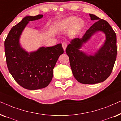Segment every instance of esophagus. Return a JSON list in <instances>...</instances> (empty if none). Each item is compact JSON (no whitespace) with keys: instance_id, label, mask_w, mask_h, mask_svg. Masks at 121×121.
<instances>
[{"instance_id":"obj_1","label":"esophagus","mask_w":121,"mask_h":121,"mask_svg":"<svg viewBox=\"0 0 121 121\" xmlns=\"http://www.w3.org/2000/svg\"><path fill=\"white\" fill-rule=\"evenodd\" d=\"M62 47H63V49L64 51L65 50V49H66V48H67V42H63L62 43Z\"/></svg>"}]
</instances>
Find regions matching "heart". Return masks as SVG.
I'll list each match as a JSON object with an SVG mask.
<instances>
[{"label": "heart", "mask_w": 121, "mask_h": 121, "mask_svg": "<svg viewBox=\"0 0 121 121\" xmlns=\"http://www.w3.org/2000/svg\"><path fill=\"white\" fill-rule=\"evenodd\" d=\"M84 25V22L82 19L77 20L75 17H70L64 19L59 24V28L62 30H67L72 27L71 34L75 35L80 31Z\"/></svg>", "instance_id": "obj_1"}]
</instances>
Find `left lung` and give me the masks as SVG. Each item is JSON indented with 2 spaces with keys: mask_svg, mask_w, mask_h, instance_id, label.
<instances>
[{
  "mask_svg": "<svg viewBox=\"0 0 121 121\" xmlns=\"http://www.w3.org/2000/svg\"><path fill=\"white\" fill-rule=\"evenodd\" d=\"M91 20H98L87 30L82 38L71 41L66 48L70 67L76 80L85 84H94L105 81L110 74L117 56L116 35L110 24L95 15L89 14ZM101 30L106 34L107 40L94 56H87L79 51L94 33Z\"/></svg>",
  "mask_w": 121,
  "mask_h": 121,
  "instance_id": "8db88e82",
  "label": "left lung"
}]
</instances>
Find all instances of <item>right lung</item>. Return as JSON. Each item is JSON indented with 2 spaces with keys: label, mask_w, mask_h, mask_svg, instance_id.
<instances>
[{
  "label": "right lung",
  "mask_w": 121,
  "mask_h": 121,
  "mask_svg": "<svg viewBox=\"0 0 121 121\" xmlns=\"http://www.w3.org/2000/svg\"><path fill=\"white\" fill-rule=\"evenodd\" d=\"M42 15L26 16L11 28L5 41V53L10 73L21 86L29 90L46 87L52 80L53 68L64 51L60 43L42 47L28 53L20 47V36L29 21L41 19Z\"/></svg>",
  "instance_id": "right-lung-1"
}]
</instances>
